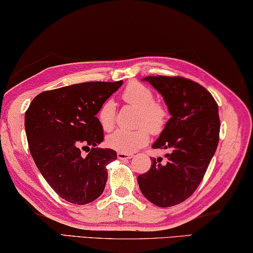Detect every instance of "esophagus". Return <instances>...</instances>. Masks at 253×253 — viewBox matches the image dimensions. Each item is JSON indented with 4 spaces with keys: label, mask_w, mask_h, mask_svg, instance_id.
Masks as SVG:
<instances>
[{
    "label": "esophagus",
    "mask_w": 253,
    "mask_h": 253,
    "mask_svg": "<svg viewBox=\"0 0 253 253\" xmlns=\"http://www.w3.org/2000/svg\"><path fill=\"white\" fill-rule=\"evenodd\" d=\"M133 155L130 154H124V152H118V158L120 160H126V159H131Z\"/></svg>",
    "instance_id": "obj_1"
}]
</instances>
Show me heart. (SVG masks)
<instances>
[{"mask_svg": "<svg viewBox=\"0 0 253 253\" xmlns=\"http://www.w3.org/2000/svg\"><path fill=\"white\" fill-rule=\"evenodd\" d=\"M122 97L127 104L139 110L136 118V126H140L135 130H117L107 135L106 144L111 149L119 152L131 154L138 149L146 146L149 141V133H160L167 122V110L160 103L155 102L154 93L139 83H131L124 89ZM115 103L112 99L102 105L98 112V121L105 131H111L114 127ZM144 126L146 127H144Z\"/></svg>", "mask_w": 253, "mask_h": 253, "instance_id": "b5f03b06", "label": "heart"}]
</instances>
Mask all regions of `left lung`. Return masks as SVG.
Masks as SVG:
<instances>
[{"label":"left lung","instance_id":"obj_1","mask_svg":"<svg viewBox=\"0 0 253 253\" xmlns=\"http://www.w3.org/2000/svg\"><path fill=\"white\" fill-rule=\"evenodd\" d=\"M164 97L170 119L154 149H169L167 163L152 159L149 171L138 176L143 196L159 208H170L192 195L204 177L216 151L220 133L218 106L197 83L183 77L148 76Z\"/></svg>","mask_w":253,"mask_h":253}]
</instances>
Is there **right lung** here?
I'll use <instances>...</instances> for the list:
<instances>
[{
	"label": "right lung",
	"mask_w": 253,
	"mask_h": 253,
	"mask_svg": "<svg viewBox=\"0 0 253 253\" xmlns=\"http://www.w3.org/2000/svg\"><path fill=\"white\" fill-rule=\"evenodd\" d=\"M122 84L88 82L47 90L37 95L26 112L24 127L36 166L69 203L87 204L105 188L106 166L118 156L113 149L96 148L104 140L96 114ZM82 147L89 149L86 157L80 155Z\"/></svg>",
	"instance_id": "obj_1"
}]
</instances>
